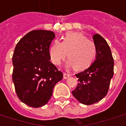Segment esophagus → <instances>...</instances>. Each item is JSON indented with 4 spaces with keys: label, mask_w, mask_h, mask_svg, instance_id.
<instances>
[{
    "label": "esophagus",
    "mask_w": 126,
    "mask_h": 126,
    "mask_svg": "<svg viewBox=\"0 0 126 126\" xmlns=\"http://www.w3.org/2000/svg\"><path fill=\"white\" fill-rule=\"evenodd\" d=\"M69 77H70V74H66V73H64V74H63V78H64V79H67Z\"/></svg>",
    "instance_id": "34e87169"
}]
</instances>
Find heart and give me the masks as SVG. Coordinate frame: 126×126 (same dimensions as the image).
I'll return each instance as SVG.
<instances>
[{
  "label": "heart",
  "instance_id": "b5f03b06",
  "mask_svg": "<svg viewBox=\"0 0 126 126\" xmlns=\"http://www.w3.org/2000/svg\"><path fill=\"white\" fill-rule=\"evenodd\" d=\"M96 54V48L93 42L82 33L67 32L61 42L55 40L50 47V60L55 65H59L65 57L67 67H74L82 71L91 65Z\"/></svg>",
  "mask_w": 126,
  "mask_h": 126
}]
</instances>
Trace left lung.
Here are the masks:
<instances>
[{"label":"left lung","mask_w":126,"mask_h":126,"mask_svg":"<svg viewBox=\"0 0 126 126\" xmlns=\"http://www.w3.org/2000/svg\"><path fill=\"white\" fill-rule=\"evenodd\" d=\"M93 38L96 48V59L88 68L76 75L79 83L72 91L74 97L86 105L97 103L105 96L113 76V58L107 42L98 33Z\"/></svg>","instance_id":"8db88e82"}]
</instances>
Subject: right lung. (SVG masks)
I'll return each instance as SVG.
<instances>
[{
  "label": "right lung",
  "instance_id": "add662e5",
  "mask_svg": "<svg viewBox=\"0 0 126 126\" xmlns=\"http://www.w3.org/2000/svg\"><path fill=\"white\" fill-rule=\"evenodd\" d=\"M55 38L52 31L32 30L15 47L13 82L18 98L32 107L47 104L55 84L63 79L62 72L50 61L49 47Z\"/></svg>",
  "mask_w": 126,
  "mask_h": 126
}]
</instances>
